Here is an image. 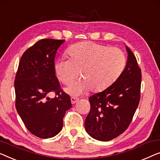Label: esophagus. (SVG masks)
I'll return each mask as SVG.
<instances>
[{"label": "esophagus", "instance_id": "1", "mask_svg": "<svg viewBox=\"0 0 160 160\" xmlns=\"http://www.w3.org/2000/svg\"><path fill=\"white\" fill-rule=\"evenodd\" d=\"M78 97H71V103L72 104H74V103H76V102H77L78 100Z\"/></svg>", "mask_w": 160, "mask_h": 160}]
</instances>
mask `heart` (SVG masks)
<instances>
[{"label":"heart","instance_id":"obj_1","mask_svg":"<svg viewBox=\"0 0 160 160\" xmlns=\"http://www.w3.org/2000/svg\"><path fill=\"white\" fill-rule=\"evenodd\" d=\"M70 58L56 62L55 71L63 84L69 85L78 78L82 71L83 80L67 89L70 94H78L89 89L99 92L112 84L124 70L125 53L118 48L82 42L69 48Z\"/></svg>","mask_w":160,"mask_h":160}]
</instances>
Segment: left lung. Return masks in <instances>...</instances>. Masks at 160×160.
<instances>
[{
    "instance_id": "8db88e82",
    "label": "left lung",
    "mask_w": 160,
    "mask_h": 160,
    "mask_svg": "<svg viewBox=\"0 0 160 160\" xmlns=\"http://www.w3.org/2000/svg\"><path fill=\"white\" fill-rule=\"evenodd\" d=\"M128 61L119 78L104 91L89 97L85 129L97 140L108 142L128 128L141 97L142 70L128 47Z\"/></svg>"
}]
</instances>
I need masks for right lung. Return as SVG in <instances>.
Masks as SVG:
<instances>
[{
	"instance_id": "obj_1",
	"label": "right lung",
	"mask_w": 160,
	"mask_h": 160,
	"mask_svg": "<svg viewBox=\"0 0 160 160\" xmlns=\"http://www.w3.org/2000/svg\"><path fill=\"white\" fill-rule=\"evenodd\" d=\"M65 40L42 39L23 53L16 74V108L30 133L41 138L56 136L63 128L71 97L60 87L55 57ZM54 92L53 99L47 97Z\"/></svg>"
}]
</instances>
